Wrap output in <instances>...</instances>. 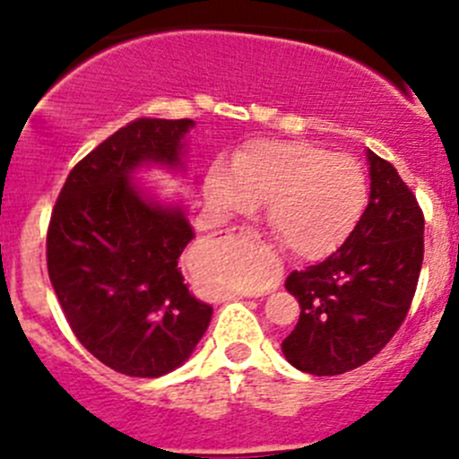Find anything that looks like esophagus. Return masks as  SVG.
Returning <instances> with one entry per match:
<instances>
[{
  "label": "esophagus",
  "mask_w": 459,
  "mask_h": 459,
  "mask_svg": "<svg viewBox=\"0 0 459 459\" xmlns=\"http://www.w3.org/2000/svg\"><path fill=\"white\" fill-rule=\"evenodd\" d=\"M242 235L248 239V242H257L259 239V235L255 233V230H242ZM229 298H235V295H229Z\"/></svg>",
  "instance_id": "34e87169"
}]
</instances>
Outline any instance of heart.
Returning a JSON list of instances; mask_svg holds the SVG:
<instances>
[{
	"mask_svg": "<svg viewBox=\"0 0 459 459\" xmlns=\"http://www.w3.org/2000/svg\"><path fill=\"white\" fill-rule=\"evenodd\" d=\"M206 195L220 215H251L268 204V224L302 259L331 255L353 233L368 202V178L353 155L307 140H251L233 169L208 170Z\"/></svg>",
	"mask_w": 459,
	"mask_h": 459,
	"instance_id": "1",
	"label": "heart"
}]
</instances>
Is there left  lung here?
I'll use <instances>...</instances> for the list:
<instances>
[{
    "label": "left lung",
    "instance_id": "obj_1",
    "mask_svg": "<svg viewBox=\"0 0 459 459\" xmlns=\"http://www.w3.org/2000/svg\"><path fill=\"white\" fill-rule=\"evenodd\" d=\"M371 197L362 220L324 262L286 277L299 322L281 342L311 375H342L373 359L404 322L424 259V212L391 161L368 151Z\"/></svg>",
    "mask_w": 459,
    "mask_h": 459
}]
</instances>
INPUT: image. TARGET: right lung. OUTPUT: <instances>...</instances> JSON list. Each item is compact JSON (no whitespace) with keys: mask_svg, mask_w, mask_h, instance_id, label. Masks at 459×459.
Wrapping results in <instances>:
<instances>
[{"mask_svg":"<svg viewBox=\"0 0 459 459\" xmlns=\"http://www.w3.org/2000/svg\"><path fill=\"white\" fill-rule=\"evenodd\" d=\"M191 126L133 119L73 166L50 212L46 264L64 317L92 358L131 377L186 362L212 316L178 268L193 239L184 212L128 182L143 161L178 166Z\"/></svg>","mask_w":459,"mask_h":459,"instance_id":"add662e5","label":"right lung"}]
</instances>
